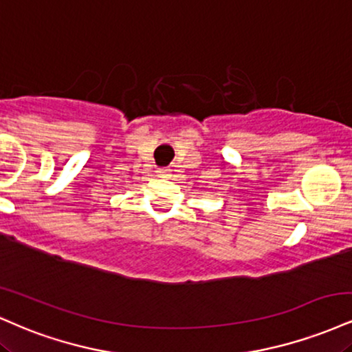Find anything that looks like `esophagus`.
Returning <instances> with one entry per match:
<instances>
[{
    "mask_svg": "<svg viewBox=\"0 0 352 352\" xmlns=\"http://www.w3.org/2000/svg\"><path fill=\"white\" fill-rule=\"evenodd\" d=\"M157 175L160 177V179H168V177H170V168L168 167L157 168Z\"/></svg>",
    "mask_w": 352,
    "mask_h": 352,
    "instance_id": "esophagus-1",
    "label": "esophagus"
}]
</instances>
